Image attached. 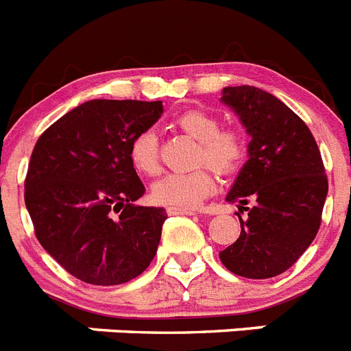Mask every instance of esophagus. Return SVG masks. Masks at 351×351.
<instances>
[{
    "label": "esophagus",
    "mask_w": 351,
    "mask_h": 351,
    "mask_svg": "<svg viewBox=\"0 0 351 351\" xmlns=\"http://www.w3.org/2000/svg\"><path fill=\"white\" fill-rule=\"evenodd\" d=\"M169 214H193V209H184V207H167Z\"/></svg>",
    "instance_id": "esophagus-1"
}]
</instances>
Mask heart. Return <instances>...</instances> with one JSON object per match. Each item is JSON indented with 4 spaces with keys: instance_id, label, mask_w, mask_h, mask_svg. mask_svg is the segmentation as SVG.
<instances>
[{
    "instance_id": "b5f03b06",
    "label": "heart",
    "mask_w": 351,
    "mask_h": 351,
    "mask_svg": "<svg viewBox=\"0 0 351 351\" xmlns=\"http://www.w3.org/2000/svg\"><path fill=\"white\" fill-rule=\"evenodd\" d=\"M176 126L198 142L195 163H207L223 176L235 172L246 156V138L243 133L235 128H219L218 117L202 108L182 112L176 119ZM130 161L142 176L158 173V137L153 130H144L133 137L130 144ZM207 165L163 176L151 190L154 202L184 209L197 207L204 198L213 195L216 188L214 173Z\"/></svg>"
}]
</instances>
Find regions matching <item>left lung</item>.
Segmentation results:
<instances>
[{
    "label": "left lung",
    "instance_id": "8db88e82",
    "mask_svg": "<svg viewBox=\"0 0 351 351\" xmlns=\"http://www.w3.org/2000/svg\"><path fill=\"white\" fill-rule=\"evenodd\" d=\"M221 100L251 142L250 160L226 197L247 218L239 216L241 235L219 260L234 274L267 280L290 269L318 234L328 191L324 160L306 123L271 93L237 86L223 89Z\"/></svg>",
    "mask_w": 351,
    "mask_h": 351
}]
</instances>
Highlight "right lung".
<instances>
[{"label":"right lung","mask_w":351,"mask_h":351,"mask_svg":"<svg viewBox=\"0 0 351 351\" xmlns=\"http://www.w3.org/2000/svg\"><path fill=\"white\" fill-rule=\"evenodd\" d=\"M161 112V101H86L49 126L33 147L24 202L35 235L84 283H126L156 255L167 213L133 206L145 188L130 161V144Z\"/></svg>","instance_id":"1"}]
</instances>
